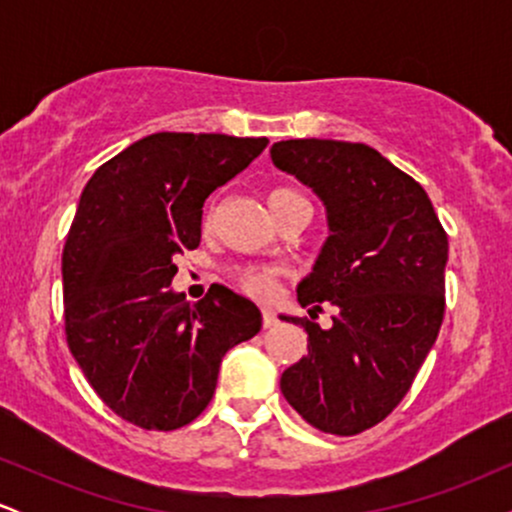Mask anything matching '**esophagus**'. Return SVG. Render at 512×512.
<instances>
[{
    "label": "esophagus",
    "instance_id": "1",
    "mask_svg": "<svg viewBox=\"0 0 512 512\" xmlns=\"http://www.w3.org/2000/svg\"><path fill=\"white\" fill-rule=\"evenodd\" d=\"M262 325H264V330H269V327L276 325V315L269 308L262 310Z\"/></svg>",
    "mask_w": 512,
    "mask_h": 512
}]
</instances>
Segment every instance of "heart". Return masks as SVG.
Wrapping results in <instances>:
<instances>
[{
    "mask_svg": "<svg viewBox=\"0 0 512 512\" xmlns=\"http://www.w3.org/2000/svg\"><path fill=\"white\" fill-rule=\"evenodd\" d=\"M298 192L289 190V187H276V190L269 192L267 202H274V199L281 197H296ZM240 286L245 291L252 293L255 298H269L276 289V276L269 269H248V272L240 274Z\"/></svg>",
    "mask_w": 512,
    "mask_h": 512,
    "instance_id": "obj_1",
    "label": "heart"
}]
</instances>
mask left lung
<instances>
[{
	"label": "left lung",
	"instance_id": "obj_1",
	"mask_svg": "<svg viewBox=\"0 0 512 512\" xmlns=\"http://www.w3.org/2000/svg\"><path fill=\"white\" fill-rule=\"evenodd\" d=\"M272 163L315 192L327 236L298 303L334 305L330 330L308 332V354L281 373V395L322 433L356 436L407 395L445 313L448 236L426 190L373 146L334 139L276 142Z\"/></svg>",
	"mask_w": 512,
	"mask_h": 512
}]
</instances>
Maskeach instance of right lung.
Wrapping results in <instances>:
<instances>
[{"label":"right lung","mask_w":512,"mask_h":512,"mask_svg":"<svg viewBox=\"0 0 512 512\" xmlns=\"http://www.w3.org/2000/svg\"><path fill=\"white\" fill-rule=\"evenodd\" d=\"M264 137L158 132L93 173L62 252L72 356L129 424L173 431L211 402L221 358L262 327L250 298L214 284L202 301L173 291L175 255L202 238L216 187L262 154Z\"/></svg>","instance_id":"right-lung-1"}]
</instances>
